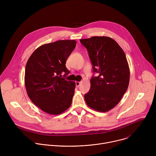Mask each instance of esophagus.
I'll return each mask as SVG.
<instances>
[{
	"mask_svg": "<svg viewBox=\"0 0 156 156\" xmlns=\"http://www.w3.org/2000/svg\"><path fill=\"white\" fill-rule=\"evenodd\" d=\"M75 84H76V86L77 87H78V86L80 85L81 82H80V81H76V82H75Z\"/></svg>",
	"mask_w": 156,
	"mask_h": 156,
	"instance_id": "obj_1",
	"label": "esophagus"
}]
</instances>
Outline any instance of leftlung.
<instances>
[{
    "instance_id": "obj_1",
    "label": "left lung",
    "mask_w": 156,
    "mask_h": 156,
    "mask_svg": "<svg viewBox=\"0 0 156 156\" xmlns=\"http://www.w3.org/2000/svg\"><path fill=\"white\" fill-rule=\"evenodd\" d=\"M86 48L94 73L91 87L84 94L87 105L101 112L115 107L122 98L129 81V69L125 52L118 43L107 36L80 40Z\"/></svg>"
}]
</instances>
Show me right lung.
Masks as SVG:
<instances>
[{
	"label": "right lung",
	"mask_w": 156,
	"mask_h": 156,
	"mask_svg": "<svg viewBox=\"0 0 156 156\" xmlns=\"http://www.w3.org/2000/svg\"><path fill=\"white\" fill-rule=\"evenodd\" d=\"M76 44L75 40L44 44L33 52L27 63V94L36 106L49 114H60L72 104L75 82L66 80L61 75L69 74L65 63Z\"/></svg>",
	"instance_id": "1"
}]
</instances>
